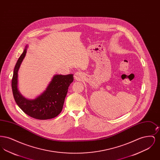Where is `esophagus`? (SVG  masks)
Here are the masks:
<instances>
[{"label": "esophagus", "instance_id": "34e87169", "mask_svg": "<svg viewBox=\"0 0 160 160\" xmlns=\"http://www.w3.org/2000/svg\"><path fill=\"white\" fill-rule=\"evenodd\" d=\"M80 76H81V73H80L79 71H77V72H76L75 73V74H74V78H75V79H76V80L79 79Z\"/></svg>", "mask_w": 160, "mask_h": 160}]
</instances>
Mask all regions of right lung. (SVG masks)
<instances>
[{
  "label": "right lung",
  "instance_id": "1",
  "mask_svg": "<svg viewBox=\"0 0 160 160\" xmlns=\"http://www.w3.org/2000/svg\"><path fill=\"white\" fill-rule=\"evenodd\" d=\"M27 47L16 63L12 78V90L15 102L23 112L38 120L52 119L60 114L69 86L73 82V74L56 75L46 91L33 100L26 99L17 88L18 71L26 53Z\"/></svg>",
  "mask_w": 160,
  "mask_h": 160
}]
</instances>
